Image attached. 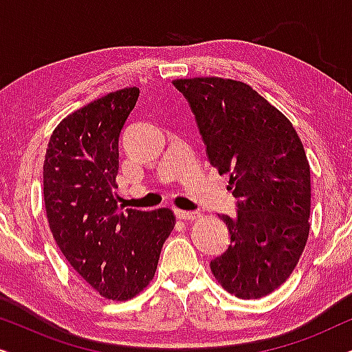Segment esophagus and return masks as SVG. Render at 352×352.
<instances>
[{
  "instance_id": "1",
  "label": "esophagus",
  "mask_w": 352,
  "mask_h": 352,
  "mask_svg": "<svg viewBox=\"0 0 352 352\" xmlns=\"http://www.w3.org/2000/svg\"><path fill=\"white\" fill-rule=\"evenodd\" d=\"M176 216L179 219H184V221H192V219H197L200 216L199 211H184V210H175Z\"/></svg>"
}]
</instances>
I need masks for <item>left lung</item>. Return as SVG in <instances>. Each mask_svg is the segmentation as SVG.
<instances>
[{
  "label": "left lung",
  "mask_w": 352,
  "mask_h": 352,
  "mask_svg": "<svg viewBox=\"0 0 352 352\" xmlns=\"http://www.w3.org/2000/svg\"><path fill=\"white\" fill-rule=\"evenodd\" d=\"M206 146L229 175L237 214H223L230 245L210 263L224 290L242 300L266 296L296 267L309 235L311 170L285 115L242 81L175 80Z\"/></svg>",
  "instance_id": "obj_1"
}]
</instances>
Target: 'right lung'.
Returning a JSON list of instances; mask_svg holds the SVG:
<instances>
[{
    "mask_svg": "<svg viewBox=\"0 0 352 352\" xmlns=\"http://www.w3.org/2000/svg\"><path fill=\"white\" fill-rule=\"evenodd\" d=\"M139 88L105 94L72 112L51 134L43 165L50 229L70 266L100 296L131 300L155 276L175 228L170 208L118 205V138Z\"/></svg>",
    "mask_w": 352,
    "mask_h": 352,
    "instance_id": "add662e5",
    "label": "right lung"
}]
</instances>
